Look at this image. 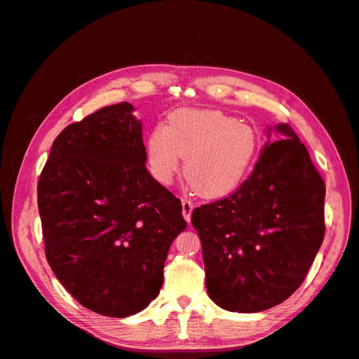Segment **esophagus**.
<instances>
[{"instance_id":"obj_1","label":"esophagus","mask_w":359,"mask_h":359,"mask_svg":"<svg viewBox=\"0 0 359 359\" xmlns=\"http://www.w3.org/2000/svg\"><path fill=\"white\" fill-rule=\"evenodd\" d=\"M181 205H182V215L184 219H186L189 223L191 220V212H193V202L187 198H182L181 199Z\"/></svg>"}]
</instances>
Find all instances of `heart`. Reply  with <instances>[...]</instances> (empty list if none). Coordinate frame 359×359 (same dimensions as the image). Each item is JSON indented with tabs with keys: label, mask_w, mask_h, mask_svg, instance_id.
<instances>
[{
	"label": "heart",
	"mask_w": 359,
	"mask_h": 359,
	"mask_svg": "<svg viewBox=\"0 0 359 359\" xmlns=\"http://www.w3.org/2000/svg\"><path fill=\"white\" fill-rule=\"evenodd\" d=\"M259 151L255 130L215 109L182 107L168 115L147 139V166L169 186L184 157L186 177L199 196L223 199L235 193L252 170Z\"/></svg>",
	"instance_id": "b5f03b06"
}]
</instances>
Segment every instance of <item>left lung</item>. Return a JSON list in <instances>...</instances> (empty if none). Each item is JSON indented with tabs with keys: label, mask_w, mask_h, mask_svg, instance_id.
Listing matches in <instances>:
<instances>
[{
	"label": "left lung",
	"mask_w": 359,
	"mask_h": 359,
	"mask_svg": "<svg viewBox=\"0 0 359 359\" xmlns=\"http://www.w3.org/2000/svg\"><path fill=\"white\" fill-rule=\"evenodd\" d=\"M273 130L283 139L265 144L241 187L191 214L206 290L229 311L257 313L287 299L323 241V180L289 124L268 127V137Z\"/></svg>",
	"instance_id": "left-lung-1"
}]
</instances>
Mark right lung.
Here are the masks:
<instances>
[{"instance_id": "right-lung-1", "label": "right lung", "mask_w": 359, "mask_h": 359, "mask_svg": "<svg viewBox=\"0 0 359 359\" xmlns=\"http://www.w3.org/2000/svg\"><path fill=\"white\" fill-rule=\"evenodd\" d=\"M130 103L106 106L53 140L37 184L45 253L83 307L127 318L156 299L181 201L147 170L142 123Z\"/></svg>"}]
</instances>
